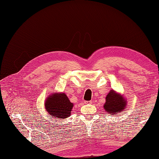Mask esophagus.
<instances>
[{"mask_svg": "<svg viewBox=\"0 0 159 159\" xmlns=\"http://www.w3.org/2000/svg\"><path fill=\"white\" fill-rule=\"evenodd\" d=\"M85 104H91V103H92V101H88V102H85Z\"/></svg>", "mask_w": 159, "mask_h": 159, "instance_id": "34e87169", "label": "esophagus"}]
</instances>
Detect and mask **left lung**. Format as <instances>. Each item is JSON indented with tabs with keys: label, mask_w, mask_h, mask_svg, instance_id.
Wrapping results in <instances>:
<instances>
[{
	"label": "left lung",
	"mask_w": 159,
	"mask_h": 159,
	"mask_svg": "<svg viewBox=\"0 0 159 159\" xmlns=\"http://www.w3.org/2000/svg\"><path fill=\"white\" fill-rule=\"evenodd\" d=\"M127 101L124 95L111 89L105 98L103 108L108 114L117 115L127 108Z\"/></svg>",
	"instance_id": "left-lung-1"
}]
</instances>
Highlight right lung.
Segmentation results:
<instances>
[{
    "label": "right lung",
    "mask_w": 159,
    "mask_h": 159,
    "mask_svg": "<svg viewBox=\"0 0 159 159\" xmlns=\"http://www.w3.org/2000/svg\"><path fill=\"white\" fill-rule=\"evenodd\" d=\"M44 106L49 115L60 120L71 116L74 104L65 93L56 92L48 95L45 100Z\"/></svg>",
    "instance_id": "add662e5"
}]
</instances>
